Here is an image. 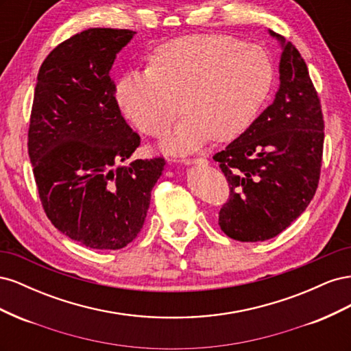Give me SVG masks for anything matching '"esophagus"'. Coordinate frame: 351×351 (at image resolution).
I'll list each match as a JSON object with an SVG mask.
<instances>
[{"label": "esophagus", "instance_id": "esophagus-1", "mask_svg": "<svg viewBox=\"0 0 351 351\" xmlns=\"http://www.w3.org/2000/svg\"><path fill=\"white\" fill-rule=\"evenodd\" d=\"M208 161L205 158H193V159H184V164L186 165H204Z\"/></svg>", "mask_w": 351, "mask_h": 351}]
</instances>
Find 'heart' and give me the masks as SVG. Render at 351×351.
Wrapping results in <instances>:
<instances>
[{
	"mask_svg": "<svg viewBox=\"0 0 351 351\" xmlns=\"http://www.w3.org/2000/svg\"><path fill=\"white\" fill-rule=\"evenodd\" d=\"M272 82V62L261 47L227 35H189L156 47L151 67L127 73L117 86V101L142 132L159 136L174 120L182 97L186 114L162 147L189 154L212 136L227 141L240 134Z\"/></svg>",
	"mask_w": 351,
	"mask_h": 351,
	"instance_id": "obj_1",
	"label": "heart"
}]
</instances>
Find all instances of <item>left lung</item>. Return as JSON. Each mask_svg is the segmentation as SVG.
Masks as SVG:
<instances>
[{
    "mask_svg": "<svg viewBox=\"0 0 351 351\" xmlns=\"http://www.w3.org/2000/svg\"><path fill=\"white\" fill-rule=\"evenodd\" d=\"M280 88L244 133L214 155L230 186L218 224L231 239L265 241L299 218L319 183L324 117L300 52L281 35Z\"/></svg>",
    "mask_w": 351,
    "mask_h": 351,
    "instance_id": "1",
    "label": "left lung"
}]
</instances>
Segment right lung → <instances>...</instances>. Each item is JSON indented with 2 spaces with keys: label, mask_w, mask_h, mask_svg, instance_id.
Returning a JSON list of instances; mask_svg holds the SVG:
<instances>
[{
  "label": "right lung",
  "mask_w": 351,
  "mask_h": 351,
  "mask_svg": "<svg viewBox=\"0 0 351 351\" xmlns=\"http://www.w3.org/2000/svg\"><path fill=\"white\" fill-rule=\"evenodd\" d=\"M136 32L92 27L49 52L38 73L29 158L45 214L83 246L123 249L149 209L164 158L125 162L141 137L123 119L110 71Z\"/></svg>",
  "instance_id": "obj_1"
}]
</instances>
